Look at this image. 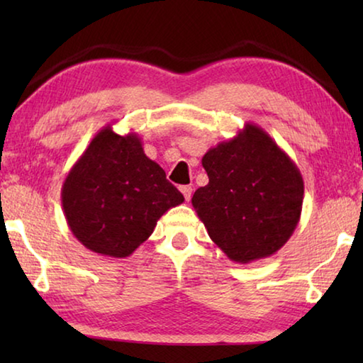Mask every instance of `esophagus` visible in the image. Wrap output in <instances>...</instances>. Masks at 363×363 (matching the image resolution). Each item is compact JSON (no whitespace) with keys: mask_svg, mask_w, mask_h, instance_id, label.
<instances>
[{"mask_svg":"<svg viewBox=\"0 0 363 363\" xmlns=\"http://www.w3.org/2000/svg\"><path fill=\"white\" fill-rule=\"evenodd\" d=\"M181 192L184 195V199H186V201H189L190 196H192V187H190V186H182L181 187Z\"/></svg>","mask_w":363,"mask_h":363,"instance_id":"1","label":"esophagus"}]
</instances>
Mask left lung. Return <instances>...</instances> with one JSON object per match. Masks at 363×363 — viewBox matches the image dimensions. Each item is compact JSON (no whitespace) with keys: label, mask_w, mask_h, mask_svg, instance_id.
Wrapping results in <instances>:
<instances>
[{"label":"left lung","mask_w":363,"mask_h":363,"mask_svg":"<svg viewBox=\"0 0 363 363\" xmlns=\"http://www.w3.org/2000/svg\"><path fill=\"white\" fill-rule=\"evenodd\" d=\"M201 164L210 182L192 206L208 235L233 262L277 253L299 223L304 181L296 163L255 123L208 150Z\"/></svg>","instance_id":"8db88e82"}]
</instances>
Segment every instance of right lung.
<instances>
[{
  "mask_svg": "<svg viewBox=\"0 0 363 363\" xmlns=\"http://www.w3.org/2000/svg\"><path fill=\"white\" fill-rule=\"evenodd\" d=\"M62 210L77 240L110 257L133 255L182 194L144 153L136 133L96 134L62 184Z\"/></svg>",
  "mask_w": 363,
  "mask_h": 363,
  "instance_id": "1",
  "label": "right lung"
}]
</instances>
